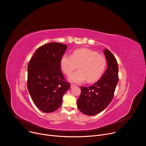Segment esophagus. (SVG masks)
<instances>
[{"label":"esophagus","instance_id":"1","mask_svg":"<svg viewBox=\"0 0 146 146\" xmlns=\"http://www.w3.org/2000/svg\"><path fill=\"white\" fill-rule=\"evenodd\" d=\"M74 86H76V85L74 84H70V87H71V88H73V87H74Z\"/></svg>","mask_w":146,"mask_h":146}]
</instances>
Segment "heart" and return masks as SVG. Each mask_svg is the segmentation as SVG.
Returning a JSON list of instances; mask_svg holds the SVG:
<instances>
[{"mask_svg": "<svg viewBox=\"0 0 146 146\" xmlns=\"http://www.w3.org/2000/svg\"><path fill=\"white\" fill-rule=\"evenodd\" d=\"M107 64L105 56L87 48L75 50L72 55L65 54L60 59V66L63 72L69 75L78 66V70L69 76V80L80 83L87 79L88 82L97 81L103 74Z\"/></svg>", "mask_w": 146, "mask_h": 146, "instance_id": "1", "label": "heart"}]
</instances>
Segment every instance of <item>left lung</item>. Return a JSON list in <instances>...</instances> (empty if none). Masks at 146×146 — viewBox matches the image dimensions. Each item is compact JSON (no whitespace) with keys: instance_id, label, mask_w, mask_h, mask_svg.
<instances>
[{"instance_id":"8db88e82","label":"left lung","mask_w":146,"mask_h":146,"mask_svg":"<svg viewBox=\"0 0 146 146\" xmlns=\"http://www.w3.org/2000/svg\"><path fill=\"white\" fill-rule=\"evenodd\" d=\"M103 52L107 60L106 70L93 85L81 87V92L77 101L80 111L87 115H96L109 106L118 82V66L115 58L107 49Z\"/></svg>"}]
</instances>
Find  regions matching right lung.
<instances>
[{
    "label": "right lung",
    "mask_w": 146,
    "mask_h": 146,
    "mask_svg": "<svg viewBox=\"0 0 146 146\" xmlns=\"http://www.w3.org/2000/svg\"><path fill=\"white\" fill-rule=\"evenodd\" d=\"M67 46L50 43L37 49L28 65V89L37 108L44 113L56 110L70 88L60 70V59Z\"/></svg>",
    "instance_id": "obj_1"
}]
</instances>
